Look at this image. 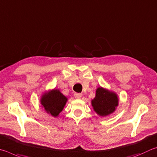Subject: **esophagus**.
<instances>
[{
    "mask_svg": "<svg viewBox=\"0 0 157 157\" xmlns=\"http://www.w3.org/2000/svg\"><path fill=\"white\" fill-rule=\"evenodd\" d=\"M74 97H75V98H77V99H80L82 97V94H78V93H75V94H74Z\"/></svg>",
    "mask_w": 157,
    "mask_h": 157,
    "instance_id": "34e87169",
    "label": "esophagus"
}]
</instances>
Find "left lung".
Returning <instances> with one entry per match:
<instances>
[{
	"label": "left lung",
	"instance_id": "left-lung-1",
	"mask_svg": "<svg viewBox=\"0 0 157 157\" xmlns=\"http://www.w3.org/2000/svg\"><path fill=\"white\" fill-rule=\"evenodd\" d=\"M119 103V99L117 93L103 87H98L96 90L95 97L91 101L94 111L102 117L114 113Z\"/></svg>",
	"mask_w": 157,
	"mask_h": 157
}]
</instances>
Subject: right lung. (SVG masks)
Segmentation results:
<instances>
[{"instance_id":"add662e5","label":"right lung","mask_w":157,"mask_h":157,"mask_svg":"<svg viewBox=\"0 0 157 157\" xmlns=\"http://www.w3.org/2000/svg\"><path fill=\"white\" fill-rule=\"evenodd\" d=\"M68 98L60 92L59 89L49 90L41 95L40 103L46 113L56 118L63 111Z\"/></svg>"}]
</instances>
